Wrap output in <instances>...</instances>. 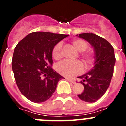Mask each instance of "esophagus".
I'll return each instance as SVG.
<instances>
[{"instance_id":"1","label":"esophagus","mask_w":126,"mask_h":126,"mask_svg":"<svg viewBox=\"0 0 126 126\" xmlns=\"http://www.w3.org/2000/svg\"><path fill=\"white\" fill-rule=\"evenodd\" d=\"M66 79L67 80V81L71 82V83H76V81L74 79H71V78H67Z\"/></svg>"}]
</instances>
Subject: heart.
<instances>
[{
    "mask_svg": "<svg viewBox=\"0 0 126 126\" xmlns=\"http://www.w3.org/2000/svg\"><path fill=\"white\" fill-rule=\"evenodd\" d=\"M72 44L77 50L79 52L85 51L87 49L88 43L85 41L81 39H75L72 41ZM61 51H62V43L61 42L57 43L53 47L52 50V56L56 60L60 59L61 58ZM84 64L86 67L92 66L94 62V55L92 52H86L81 55ZM83 64L79 61H64L58 64L56 67L57 71L62 76L66 77H72L79 74L83 71Z\"/></svg>",
    "mask_w": 126,
    "mask_h": 126,
    "instance_id": "1",
    "label": "heart"
}]
</instances>
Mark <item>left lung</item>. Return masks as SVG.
Instances as JSON below:
<instances>
[{"mask_svg": "<svg viewBox=\"0 0 126 126\" xmlns=\"http://www.w3.org/2000/svg\"><path fill=\"white\" fill-rule=\"evenodd\" d=\"M76 36L87 41L94 50L93 67L78 77L82 79L80 83L84 86L83 92L78 96L84 102L93 103L103 96L110 85L115 64L114 49L105 39L93 33H82Z\"/></svg>", "mask_w": 126, "mask_h": 126, "instance_id": "1", "label": "left lung"}]
</instances>
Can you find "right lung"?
Instances as JSON below:
<instances>
[{"label": "right lung", "instance_id": "right-lung-1", "mask_svg": "<svg viewBox=\"0 0 126 126\" xmlns=\"http://www.w3.org/2000/svg\"><path fill=\"white\" fill-rule=\"evenodd\" d=\"M68 34L44 32L30 33L14 48L12 69L20 92L29 100L42 103L48 100L64 79L51 67L52 50Z\"/></svg>", "mask_w": 126, "mask_h": 126}]
</instances>
